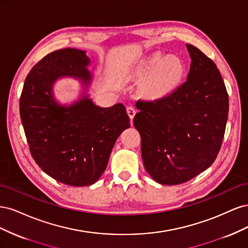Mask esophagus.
<instances>
[{
	"instance_id": "1",
	"label": "esophagus",
	"mask_w": 248,
	"mask_h": 248,
	"mask_svg": "<svg viewBox=\"0 0 248 248\" xmlns=\"http://www.w3.org/2000/svg\"><path fill=\"white\" fill-rule=\"evenodd\" d=\"M127 114H128L130 120H133L134 116L137 114V110L133 107H127Z\"/></svg>"
}]
</instances>
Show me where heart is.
<instances>
[{
  "label": "heart",
  "mask_w": 248,
  "mask_h": 248,
  "mask_svg": "<svg viewBox=\"0 0 248 248\" xmlns=\"http://www.w3.org/2000/svg\"><path fill=\"white\" fill-rule=\"evenodd\" d=\"M185 76L182 60L160 52L142 59L130 72L133 80L140 81V93L149 99H158L170 94L180 86Z\"/></svg>",
  "instance_id": "obj_1"
}]
</instances>
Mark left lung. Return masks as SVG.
Segmentation results:
<instances>
[{"mask_svg":"<svg viewBox=\"0 0 248 248\" xmlns=\"http://www.w3.org/2000/svg\"><path fill=\"white\" fill-rule=\"evenodd\" d=\"M187 80L170 96L138 101L133 119L145 170L154 181L177 185L207 170L218 154L229 114V96L211 59L186 44Z\"/></svg>","mask_w":248,"mask_h":248,"instance_id":"obj_1","label":"left lung"}]
</instances>
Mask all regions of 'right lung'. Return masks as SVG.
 <instances>
[{"mask_svg": "<svg viewBox=\"0 0 248 248\" xmlns=\"http://www.w3.org/2000/svg\"><path fill=\"white\" fill-rule=\"evenodd\" d=\"M85 50L63 48L37 63L25 80L19 112L34 160L57 181L92 185L106 170L115 142L130 120L122 103L96 106L88 89L93 74ZM78 80L83 92L70 105L56 99L53 86L61 78Z\"/></svg>", "mask_w": 248, "mask_h": 248, "instance_id": "obj_1", "label": "right lung"}]
</instances>
